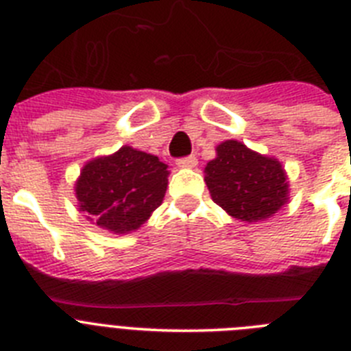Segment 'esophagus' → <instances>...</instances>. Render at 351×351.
<instances>
[{
  "mask_svg": "<svg viewBox=\"0 0 351 351\" xmlns=\"http://www.w3.org/2000/svg\"><path fill=\"white\" fill-rule=\"evenodd\" d=\"M176 164H178L180 168H195L197 166V159H195L194 156H189V157H183V159H178L176 160Z\"/></svg>",
  "mask_w": 351,
  "mask_h": 351,
  "instance_id": "1",
  "label": "esophagus"
}]
</instances>
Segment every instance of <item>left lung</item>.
I'll use <instances>...</instances> for the list:
<instances>
[{"label": "left lung", "mask_w": 351, "mask_h": 351, "mask_svg": "<svg viewBox=\"0 0 351 351\" xmlns=\"http://www.w3.org/2000/svg\"><path fill=\"white\" fill-rule=\"evenodd\" d=\"M204 168L211 199L241 222H262L289 203V180L282 162L241 141H222Z\"/></svg>", "instance_id": "1"}]
</instances>
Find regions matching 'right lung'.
<instances>
[{"label":"right lung","mask_w":351,"mask_h":351,"mask_svg":"<svg viewBox=\"0 0 351 351\" xmlns=\"http://www.w3.org/2000/svg\"><path fill=\"white\" fill-rule=\"evenodd\" d=\"M168 176V164L159 157L124 145L85 162L75 183L78 211L101 229L129 234L160 206Z\"/></svg>","instance_id":"add662e5"}]
</instances>
